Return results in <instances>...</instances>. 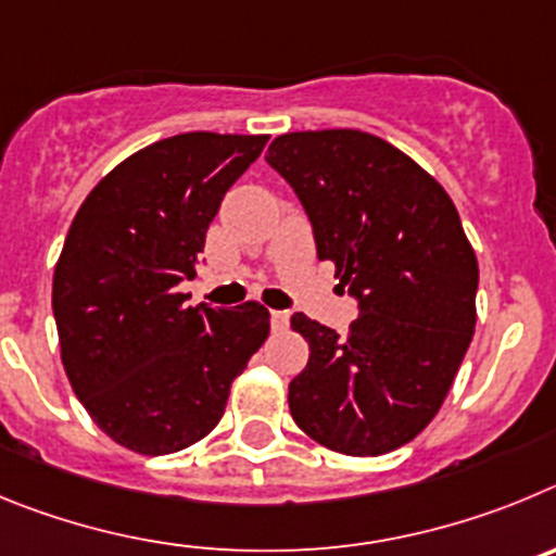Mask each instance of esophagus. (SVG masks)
I'll list each match as a JSON object with an SVG mask.
<instances>
[{"label": "esophagus", "instance_id": "obj_1", "mask_svg": "<svg viewBox=\"0 0 556 556\" xmlns=\"http://www.w3.org/2000/svg\"><path fill=\"white\" fill-rule=\"evenodd\" d=\"M288 324H290V315L285 313V309H274V313H271V329H274V332H285V329H288Z\"/></svg>", "mask_w": 556, "mask_h": 556}]
</instances>
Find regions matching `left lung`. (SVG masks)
I'll return each mask as SVG.
<instances>
[{
    "mask_svg": "<svg viewBox=\"0 0 556 556\" xmlns=\"http://www.w3.org/2000/svg\"><path fill=\"white\" fill-rule=\"evenodd\" d=\"M266 163L296 191L318 260H332L359 313L346 338L293 313L309 359L288 388L290 415L332 452H393L438 415L477 327L479 266L457 207L359 129L279 135Z\"/></svg>",
    "mask_w": 556,
    "mask_h": 556,
    "instance_id": "obj_1",
    "label": "left lung"
}]
</instances>
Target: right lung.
I'll return each instance as SVG.
<instances>
[{
	"mask_svg": "<svg viewBox=\"0 0 556 556\" xmlns=\"http://www.w3.org/2000/svg\"><path fill=\"white\" fill-rule=\"evenodd\" d=\"M268 135L182 132L118 163L74 216L52 279L60 357L104 434L174 454L213 432L263 346V304L188 307L204 235Z\"/></svg>",
	"mask_w": 556,
	"mask_h": 556,
	"instance_id": "right-lung-1",
	"label": "right lung"
}]
</instances>
